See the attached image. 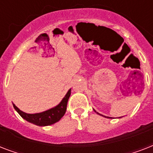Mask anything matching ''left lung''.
<instances>
[{"label":"left lung","instance_id":"8db88e82","mask_svg":"<svg viewBox=\"0 0 153 153\" xmlns=\"http://www.w3.org/2000/svg\"><path fill=\"white\" fill-rule=\"evenodd\" d=\"M94 112H96V111H95V110H94ZM96 113H97V114H99V115H102V114H98V112H96ZM102 116H103V115H102ZM103 117H105V116H103Z\"/></svg>","mask_w":153,"mask_h":153}]
</instances>
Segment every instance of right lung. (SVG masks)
Segmentation results:
<instances>
[{
	"mask_svg": "<svg viewBox=\"0 0 153 153\" xmlns=\"http://www.w3.org/2000/svg\"><path fill=\"white\" fill-rule=\"evenodd\" d=\"M71 91L70 89L67 91L64 98H62V101L55 107L51 109L45 110L41 113H36V114H27L25 112L21 111L18 107L16 106L15 104H13V107L16 109V111L23 118L27 121L39 126H51L52 124L56 123L60 119L62 118L67 110V102L71 96Z\"/></svg>",
	"mask_w": 153,
	"mask_h": 153,
	"instance_id": "right-lung-1",
	"label": "right lung"
}]
</instances>
